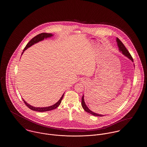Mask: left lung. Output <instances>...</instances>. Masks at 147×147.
<instances>
[{
  "instance_id": "1",
  "label": "left lung",
  "mask_w": 147,
  "mask_h": 147,
  "mask_svg": "<svg viewBox=\"0 0 147 147\" xmlns=\"http://www.w3.org/2000/svg\"><path fill=\"white\" fill-rule=\"evenodd\" d=\"M116 42H117V46H118V47H119V52H122V53L123 55H125L126 57H127L128 59H129L131 61H132V62H133V58H132V56L130 55V53H129V52L128 51V50H127L126 47H125V46H124V45L123 44V43L121 42V41L119 40V39L117 37L116 38ZM82 106L83 109H84V110H85L86 112H88V113H90L91 115H92L93 116H100V117H101V116H104V115H103L98 114V113H96L92 112V111H91V110L88 107V106L85 104V101H84V95H83V97L82 98Z\"/></svg>"
}]
</instances>
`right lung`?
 <instances>
[{
  "label": "right lung",
  "instance_id": "add662e5",
  "mask_svg": "<svg viewBox=\"0 0 147 147\" xmlns=\"http://www.w3.org/2000/svg\"><path fill=\"white\" fill-rule=\"evenodd\" d=\"M53 36V34H48V33H41V34H40L36 36L33 38H32L30 41V42H28V43L26 45V47H25V49L23 50V52H22L21 55L23 54V53L24 52V51L26 49H28V48H29L30 47H31V46L34 45V44L37 43V42L41 41L42 40H43L45 38L51 37ZM64 94V93L62 95V97L61 98L58 100V101L57 102L56 104H55L54 105H52V106H48V107H34V106H31V105L28 104L23 98H22V100H23L24 103L25 104V105H26L30 109H31V110H32L33 111H38V112H45V111H49L52 110L53 109H56L57 107H58L59 105H60V104L61 103V101H62V100L63 98Z\"/></svg>",
  "mask_w": 147,
  "mask_h": 147
}]
</instances>
